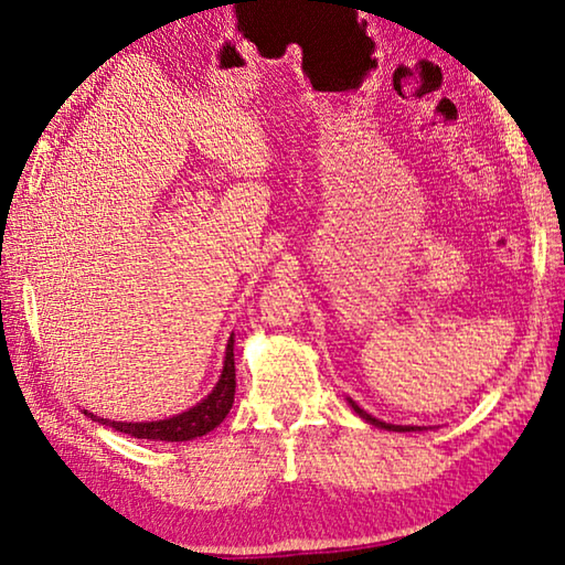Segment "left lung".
<instances>
[{"mask_svg": "<svg viewBox=\"0 0 565 565\" xmlns=\"http://www.w3.org/2000/svg\"><path fill=\"white\" fill-rule=\"evenodd\" d=\"M349 406L356 411V414L366 420V424H371V426H376V428H384V431H398V434H406V431H424V428L420 426H396V424H386V420H381V418H376V416H371V414H366V411L363 408H359V404L356 401H351L349 398Z\"/></svg>", "mask_w": 565, "mask_h": 565, "instance_id": "obj_1", "label": "left lung"}]
</instances>
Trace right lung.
I'll return each instance as SVG.
<instances>
[{"mask_svg":"<svg viewBox=\"0 0 565 565\" xmlns=\"http://www.w3.org/2000/svg\"><path fill=\"white\" fill-rule=\"evenodd\" d=\"M234 391H236V369H234V333H232L226 341L222 376H218L212 394H206L196 406L181 411L177 416H169L161 420H139V424H131V420L99 418L89 414V411H84V416H89L102 426L114 428V431L129 434L134 438H147V441H191V438L206 436L209 431H214V428L222 424L228 414V408L234 404Z\"/></svg>","mask_w":565,"mask_h":565,"instance_id":"1","label":"right lung"}]
</instances>
